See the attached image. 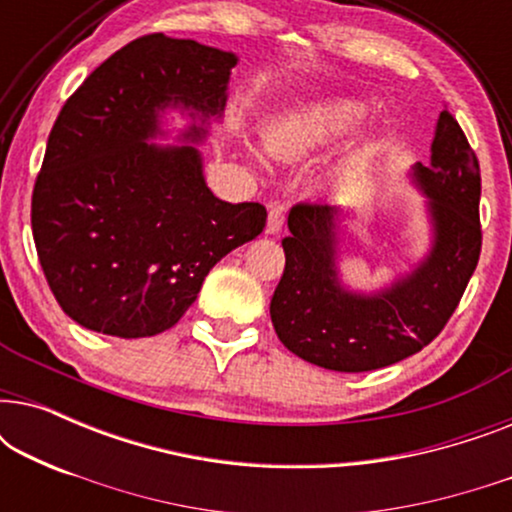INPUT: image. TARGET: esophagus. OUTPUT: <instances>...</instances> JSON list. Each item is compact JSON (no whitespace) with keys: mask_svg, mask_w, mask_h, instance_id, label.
<instances>
[{"mask_svg":"<svg viewBox=\"0 0 512 512\" xmlns=\"http://www.w3.org/2000/svg\"><path fill=\"white\" fill-rule=\"evenodd\" d=\"M284 219H286V207L282 202H272L268 209V228L265 230H268L270 235H277L284 226Z\"/></svg>","mask_w":512,"mask_h":512,"instance_id":"obj_1","label":"esophagus"}]
</instances>
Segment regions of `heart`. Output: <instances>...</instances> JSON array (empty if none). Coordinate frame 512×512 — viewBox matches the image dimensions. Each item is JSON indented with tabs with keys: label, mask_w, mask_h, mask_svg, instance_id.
Here are the masks:
<instances>
[{
	"label": "heart",
	"mask_w": 512,
	"mask_h": 512,
	"mask_svg": "<svg viewBox=\"0 0 512 512\" xmlns=\"http://www.w3.org/2000/svg\"><path fill=\"white\" fill-rule=\"evenodd\" d=\"M363 118H366V109L356 102L310 104L265 125L263 144L275 158H303L354 132Z\"/></svg>",
	"instance_id": "heart-1"
}]
</instances>
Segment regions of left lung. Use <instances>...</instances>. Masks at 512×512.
Masks as SVG:
<instances>
[{"label":"left lung","mask_w":512,"mask_h":512,"mask_svg":"<svg viewBox=\"0 0 512 512\" xmlns=\"http://www.w3.org/2000/svg\"><path fill=\"white\" fill-rule=\"evenodd\" d=\"M433 240L410 275L375 293L349 291L338 270L340 207L300 202L289 212L284 275L270 317L284 347L314 366L363 373L424 349L457 310L480 258V165L457 118L443 109L431 163L412 167Z\"/></svg>","instance_id":"1"}]
</instances>
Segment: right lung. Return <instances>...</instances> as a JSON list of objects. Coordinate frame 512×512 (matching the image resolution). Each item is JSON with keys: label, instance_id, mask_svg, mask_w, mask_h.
<instances>
[{"label": "right lung", "instance_id": "obj_1", "mask_svg": "<svg viewBox=\"0 0 512 512\" xmlns=\"http://www.w3.org/2000/svg\"><path fill=\"white\" fill-rule=\"evenodd\" d=\"M235 65V53L146 34L65 102L34 184L32 235L76 324L116 338L163 333L195 303L207 272L261 235L265 207L216 198L195 146L149 144L165 135L167 107L193 118L181 142H202Z\"/></svg>", "mask_w": 512, "mask_h": 512}]
</instances>
